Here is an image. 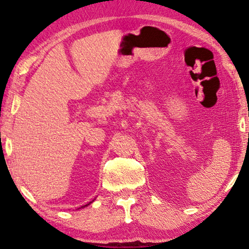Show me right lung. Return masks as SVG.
Returning <instances> with one entry per match:
<instances>
[{
    "mask_svg": "<svg viewBox=\"0 0 249 249\" xmlns=\"http://www.w3.org/2000/svg\"><path fill=\"white\" fill-rule=\"evenodd\" d=\"M90 203H91V202H90ZM90 203H88V204H86V205H85V206H81V207H86V206H88V205H89V204H90Z\"/></svg>",
    "mask_w": 249,
    "mask_h": 249,
    "instance_id": "right-lung-1",
    "label": "right lung"
}]
</instances>
